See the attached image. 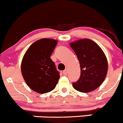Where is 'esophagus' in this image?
<instances>
[{
	"label": "esophagus",
	"mask_w": 123,
	"mask_h": 123,
	"mask_svg": "<svg viewBox=\"0 0 123 123\" xmlns=\"http://www.w3.org/2000/svg\"><path fill=\"white\" fill-rule=\"evenodd\" d=\"M68 69H65L64 70H63V74L65 75L68 74Z\"/></svg>",
	"instance_id": "34e87169"
}]
</instances>
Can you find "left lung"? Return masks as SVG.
<instances>
[{
  "mask_svg": "<svg viewBox=\"0 0 123 123\" xmlns=\"http://www.w3.org/2000/svg\"><path fill=\"white\" fill-rule=\"evenodd\" d=\"M80 66V76L72 84L75 89L87 93L99 87L108 71V61L103 51L95 42L89 39H79L70 43Z\"/></svg>",
  "mask_w": 123,
  "mask_h": 123,
  "instance_id": "8db88e82",
  "label": "left lung"
}]
</instances>
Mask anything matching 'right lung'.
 <instances>
[{"instance_id": "right-lung-1", "label": "right lung", "mask_w": 123, "mask_h": 123, "mask_svg": "<svg viewBox=\"0 0 123 123\" xmlns=\"http://www.w3.org/2000/svg\"><path fill=\"white\" fill-rule=\"evenodd\" d=\"M57 44L55 39H39L32 44L23 56L21 64L22 75L28 86L36 92H49L58 82L59 72L50 58Z\"/></svg>"}]
</instances>
